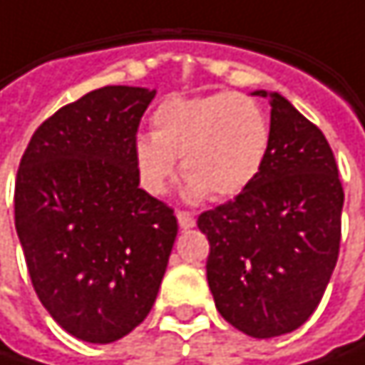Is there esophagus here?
Masks as SVG:
<instances>
[{
	"label": "esophagus",
	"mask_w": 365,
	"mask_h": 365,
	"mask_svg": "<svg viewBox=\"0 0 365 365\" xmlns=\"http://www.w3.org/2000/svg\"><path fill=\"white\" fill-rule=\"evenodd\" d=\"M176 219H178V225H180L182 230H189V227H193V225H195L193 215H191V212H187V210H176Z\"/></svg>",
	"instance_id": "obj_1"
}]
</instances>
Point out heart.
I'll return each instance as SVG.
<instances>
[{
    "label": "heart",
    "mask_w": 365,
    "mask_h": 365,
    "mask_svg": "<svg viewBox=\"0 0 365 365\" xmlns=\"http://www.w3.org/2000/svg\"><path fill=\"white\" fill-rule=\"evenodd\" d=\"M270 148V123L245 95L168 99L153 114V133L138 135L133 161L146 191L161 195L180 159L187 195L234 197L251 187Z\"/></svg>",
    "instance_id": "b5f03b06"
}]
</instances>
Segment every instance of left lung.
I'll use <instances>...</instances> for the list:
<instances>
[{"label":"left lung","mask_w":365,"mask_h":365,"mask_svg":"<svg viewBox=\"0 0 365 365\" xmlns=\"http://www.w3.org/2000/svg\"><path fill=\"white\" fill-rule=\"evenodd\" d=\"M270 106L262 172L197 217L210 242L206 276L217 310L253 338L289 334L317 310L338 262L344 204L323 131L278 93Z\"/></svg>","instance_id":"left-lung-1"}]
</instances>
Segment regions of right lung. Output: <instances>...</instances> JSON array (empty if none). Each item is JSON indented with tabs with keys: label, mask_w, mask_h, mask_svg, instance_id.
I'll return each instance as SVG.
<instances>
[{
	"label": "right lung",
	"mask_w": 365,
	"mask_h": 365,
	"mask_svg": "<svg viewBox=\"0 0 365 365\" xmlns=\"http://www.w3.org/2000/svg\"><path fill=\"white\" fill-rule=\"evenodd\" d=\"M155 91L101 87L31 135L14 225L42 306L74 338L108 344L150 312L178 234L174 210L138 187L133 142Z\"/></svg>",
	"instance_id": "add662e5"
}]
</instances>
